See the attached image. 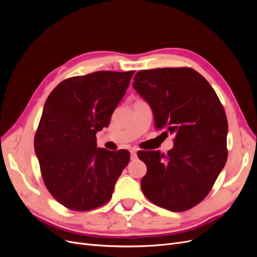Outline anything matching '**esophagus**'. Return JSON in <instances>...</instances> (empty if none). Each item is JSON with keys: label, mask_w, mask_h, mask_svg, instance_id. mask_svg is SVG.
Masks as SVG:
<instances>
[{"label": "esophagus", "mask_w": 257, "mask_h": 257, "mask_svg": "<svg viewBox=\"0 0 257 257\" xmlns=\"http://www.w3.org/2000/svg\"><path fill=\"white\" fill-rule=\"evenodd\" d=\"M131 159L132 160H135L136 159V157H137V150L136 149H134V148H133V149H131Z\"/></svg>", "instance_id": "1"}]
</instances>
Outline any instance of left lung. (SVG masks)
<instances>
[{
  "label": "left lung",
  "mask_w": 257,
  "mask_h": 257,
  "mask_svg": "<svg viewBox=\"0 0 257 257\" xmlns=\"http://www.w3.org/2000/svg\"><path fill=\"white\" fill-rule=\"evenodd\" d=\"M133 88L149 104L154 127L175 135L167 155L138 151L147 166L142 190L153 204L181 212L199 204L226 164L228 124L209 82L189 67L138 72Z\"/></svg>",
  "instance_id": "left-lung-1"
}]
</instances>
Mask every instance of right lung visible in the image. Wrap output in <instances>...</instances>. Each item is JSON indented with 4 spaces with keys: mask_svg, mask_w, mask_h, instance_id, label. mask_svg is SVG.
I'll return each instance as SVG.
<instances>
[{
    "mask_svg": "<svg viewBox=\"0 0 257 257\" xmlns=\"http://www.w3.org/2000/svg\"><path fill=\"white\" fill-rule=\"evenodd\" d=\"M135 71H102L58 84L46 100L34 149L45 185L61 205L87 211L106 204L130 162L127 150L96 147Z\"/></svg>",
    "mask_w": 257,
    "mask_h": 257,
    "instance_id": "obj_1",
    "label": "right lung"
}]
</instances>
